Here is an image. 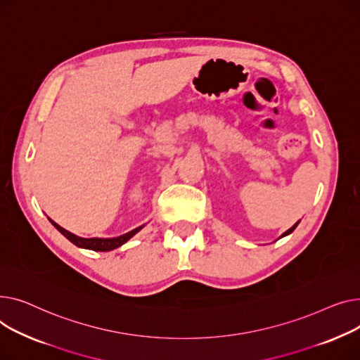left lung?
I'll use <instances>...</instances> for the list:
<instances>
[{"mask_svg":"<svg viewBox=\"0 0 360 360\" xmlns=\"http://www.w3.org/2000/svg\"><path fill=\"white\" fill-rule=\"evenodd\" d=\"M298 224H300V221H298V222H297V224H295V225H293V226H290V228H289V229H288V231H286V232H283V234H282V236H281V237H279V238H283V237H286V236H289V234H292V232H293V229H295V228H297V226H298Z\"/></svg>","mask_w":360,"mask_h":360,"instance_id":"8db88e82","label":"left lung"}]
</instances>
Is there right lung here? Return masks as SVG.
<instances>
[{
	"label": "right lung",
	"instance_id": "right-lung-1",
	"mask_svg": "<svg viewBox=\"0 0 360 360\" xmlns=\"http://www.w3.org/2000/svg\"><path fill=\"white\" fill-rule=\"evenodd\" d=\"M51 224L60 232V234L68 238L74 245L79 247V248H87V250H93V251H112L120 245H123L126 241H129L135 234H138V232L145 226V225H141L129 232H126V234L123 236H119V237H115V238H82V237H78L75 234H72V232L63 229L60 225H58L56 222H53L51 218H49Z\"/></svg>",
	"mask_w": 360,
	"mask_h": 360
}]
</instances>
